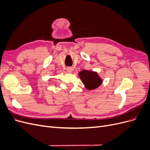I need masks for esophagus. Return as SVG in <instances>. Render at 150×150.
<instances>
[{
  "mask_svg": "<svg viewBox=\"0 0 150 150\" xmlns=\"http://www.w3.org/2000/svg\"><path fill=\"white\" fill-rule=\"evenodd\" d=\"M67 71L69 72V73H72V71H73V68L71 67H68L67 68Z\"/></svg>",
  "mask_w": 150,
  "mask_h": 150,
  "instance_id": "obj_1",
  "label": "esophagus"
}]
</instances>
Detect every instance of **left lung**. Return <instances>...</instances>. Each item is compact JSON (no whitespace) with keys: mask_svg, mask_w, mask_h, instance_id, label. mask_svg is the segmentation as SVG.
I'll list each match as a JSON object with an SVG mask.
<instances>
[{"mask_svg":"<svg viewBox=\"0 0 150 150\" xmlns=\"http://www.w3.org/2000/svg\"><path fill=\"white\" fill-rule=\"evenodd\" d=\"M78 75L85 88L88 90L97 89L103 83V79L96 71L82 70L79 72Z\"/></svg>","mask_w":150,"mask_h":150,"instance_id":"1","label":"left lung"}]
</instances>
